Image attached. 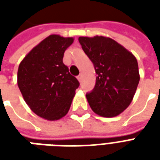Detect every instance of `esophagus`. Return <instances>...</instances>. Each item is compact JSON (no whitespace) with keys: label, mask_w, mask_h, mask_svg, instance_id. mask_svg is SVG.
Here are the masks:
<instances>
[{"label":"esophagus","mask_w":160,"mask_h":160,"mask_svg":"<svg viewBox=\"0 0 160 160\" xmlns=\"http://www.w3.org/2000/svg\"><path fill=\"white\" fill-rule=\"evenodd\" d=\"M77 80H79V81H81V80H82V75H81V74H80V75H78V76H77Z\"/></svg>","instance_id":"34e87169"}]
</instances>
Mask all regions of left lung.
I'll return each mask as SVG.
<instances>
[{"mask_svg": "<svg viewBox=\"0 0 160 160\" xmlns=\"http://www.w3.org/2000/svg\"><path fill=\"white\" fill-rule=\"evenodd\" d=\"M79 42L97 73L95 87L86 95L90 107L101 117H117L128 107L137 89V60L110 38L80 37Z\"/></svg>", "mask_w": 160, "mask_h": 160, "instance_id": "1", "label": "left lung"}]
</instances>
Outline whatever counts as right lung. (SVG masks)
Returning a JSON list of instances; mask_svg holds the SVG:
<instances>
[{
  "mask_svg": "<svg viewBox=\"0 0 160 160\" xmlns=\"http://www.w3.org/2000/svg\"><path fill=\"white\" fill-rule=\"evenodd\" d=\"M73 38L49 35L20 62L18 86L24 100L38 117L59 120L68 112L80 83L63 63L64 52Z\"/></svg>",
  "mask_w": 160,
  "mask_h": 160,
  "instance_id": "obj_1",
  "label": "right lung"
}]
</instances>
